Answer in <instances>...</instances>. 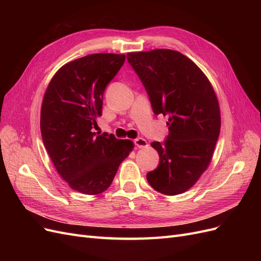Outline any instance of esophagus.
I'll use <instances>...</instances> for the list:
<instances>
[{
  "label": "esophagus",
  "instance_id": "34e87169",
  "mask_svg": "<svg viewBox=\"0 0 261 261\" xmlns=\"http://www.w3.org/2000/svg\"><path fill=\"white\" fill-rule=\"evenodd\" d=\"M134 144H135V146L138 147V148H146V147H148L147 140L144 139V138H136L135 140H134Z\"/></svg>",
  "mask_w": 261,
  "mask_h": 261
}]
</instances>
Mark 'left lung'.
Wrapping results in <instances>:
<instances>
[{"mask_svg": "<svg viewBox=\"0 0 261 261\" xmlns=\"http://www.w3.org/2000/svg\"><path fill=\"white\" fill-rule=\"evenodd\" d=\"M155 115H169V135L151 146L159 153L158 168L147 180L163 195L191 188L212 159L220 135L221 116L210 82L195 63L180 52L156 49L127 53Z\"/></svg>", "mask_w": 261, "mask_h": 261, "instance_id": "8db88e82", "label": "left lung"}]
</instances>
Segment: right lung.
<instances>
[{
    "mask_svg": "<svg viewBox=\"0 0 261 261\" xmlns=\"http://www.w3.org/2000/svg\"><path fill=\"white\" fill-rule=\"evenodd\" d=\"M125 62L124 54L96 53L62 66L45 90L40 117L43 145L69 187L103 193L134 147L112 134L93 133L103 93Z\"/></svg>",
    "mask_w": 261,
    "mask_h": 261,
    "instance_id": "1",
    "label": "right lung"
}]
</instances>
